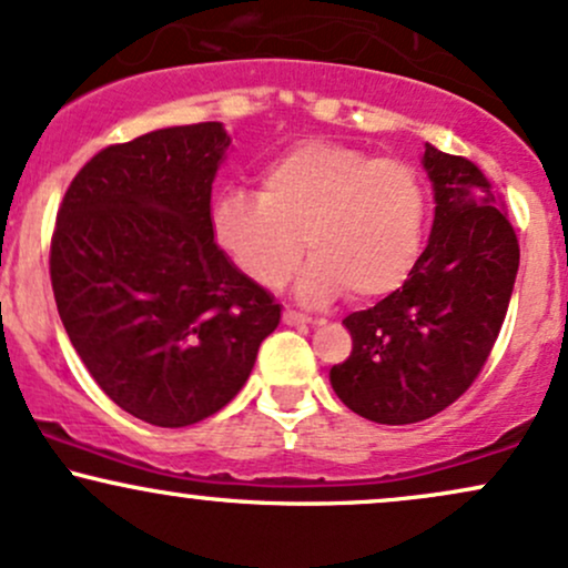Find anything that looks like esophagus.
<instances>
[{"label":"esophagus","mask_w":568,"mask_h":568,"mask_svg":"<svg viewBox=\"0 0 568 568\" xmlns=\"http://www.w3.org/2000/svg\"><path fill=\"white\" fill-rule=\"evenodd\" d=\"M283 323H285V325H312L315 321H312L310 315H302V312L285 310V312H283Z\"/></svg>","instance_id":"esophagus-1"}]
</instances>
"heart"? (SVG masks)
Returning a JSON list of instances; mask_svg holds the SVG:
<instances>
[{"mask_svg":"<svg viewBox=\"0 0 568 568\" xmlns=\"http://www.w3.org/2000/svg\"><path fill=\"white\" fill-rule=\"evenodd\" d=\"M427 194L400 160H371L355 146L302 141L258 173V194L226 189L211 207V234L253 283L280 288L298 277L310 304L349 291L384 298L414 275L425 245Z\"/></svg>","mask_w":568,"mask_h":568,"instance_id":"heart-1","label":"heart"}]
</instances>
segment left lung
I'll return each mask as SVG.
<instances>
[{
	"instance_id": "1",
	"label": "left lung",
	"mask_w": 568,
	"mask_h": 568,
	"mask_svg": "<svg viewBox=\"0 0 568 568\" xmlns=\"http://www.w3.org/2000/svg\"><path fill=\"white\" fill-rule=\"evenodd\" d=\"M435 197L425 253L403 288L344 325L352 352L331 368L349 410L379 425L429 419L465 393L497 342L518 275V237L486 175L425 143Z\"/></svg>"
}]
</instances>
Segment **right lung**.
<instances>
[{"label":"right lung","instance_id":"1","mask_svg":"<svg viewBox=\"0 0 568 568\" xmlns=\"http://www.w3.org/2000/svg\"><path fill=\"white\" fill-rule=\"evenodd\" d=\"M230 133L162 128L98 152L71 181L50 245L63 328L135 419L186 427L243 389L280 304L211 234Z\"/></svg>","mask_w":568,"mask_h":568}]
</instances>
